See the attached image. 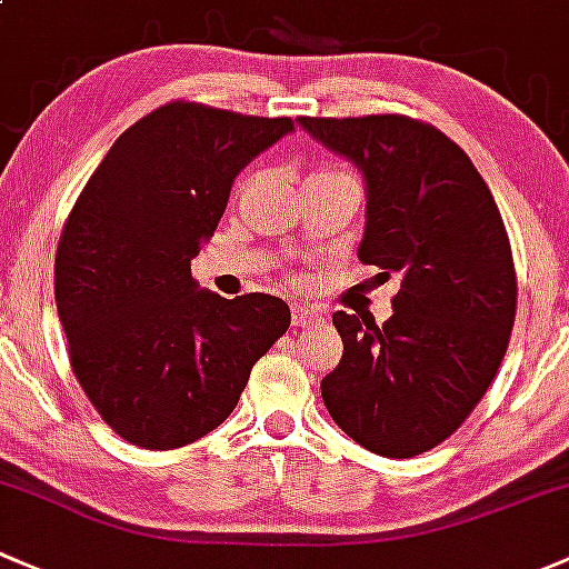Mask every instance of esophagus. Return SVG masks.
Here are the masks:
<instances>
[{"mask_svg": "<svg viewBox=\"0 0 569 569\" xmlns=\"http://www.w3.org/2000/svg\"><path fill=\"white\" fill-rule=\"evenodd\" d=\"M318 320H323V315L315 307H307V303H296L292 307V326H312Z\"/></svg>", "mask_w": 569, "mask_h": 569, "instance_id": "34e87169", "label": "esophagus"}]
</instances>
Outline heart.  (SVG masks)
I'll use <instances>...</instances> for the list:
<instances>
[{
  "mask_svg": "<svg viewBox=\"0 0 569 569\" xmlns=\"http://www.w3.org/2000/svg\"><path fill=\"white\" fill-rule=\"evenodd\" d=\"M331 172H333V169H331Z\"/></svg>",
  "mask_w": 569,
  "mask_h": 569,
  "instance_id": "1",
  "label": "heart"
}]
</instances>
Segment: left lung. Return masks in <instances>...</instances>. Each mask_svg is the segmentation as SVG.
<instances>
[{
  "instance_id": "obj_1",
  "label": "left lung",
  "mask_w": 569,
  "mask_h": 569,
  "mask_svg": "<svg viewBox=\"0 0 569 569\" xmlns=\"http://www.w3.org/2000/svg\"><path fill=\"white\" fill-rule=\"evenodd\" d=\"M359 167V260L400 277L383 326L333 312L337 370L320 380L331 419L375 455L413 458L447 441L499 372L518 309L496 199L458 144L406 114L298 117Z\"/></svg>"
}]
</instances>
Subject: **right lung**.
Segmentation results:
<instances>
[{
    "mask_svg": "<svg viewBox=\"0 0 569 569\" xmlns=\"http://www.w3.org/2000/svg\"><path fill=\"white\" fill-rule=\"evenodd\" d=\"M290 131V117L167 103L120 133L76 199L57 312L76 380L122 441L178 449L208 436L290 328L282 298H221L191 279L232 180Z\"/></svg>",
    "mask_w": 569,
    "mask_h": 569,
    "instance_id": "obj_1",
    "label": "right lung"
}]
</instances>
